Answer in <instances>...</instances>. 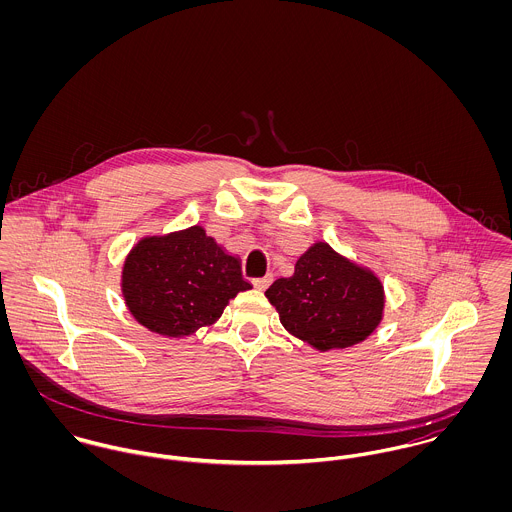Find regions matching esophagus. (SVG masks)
I'll return each instance as SVG.
<instances>
[{
	"label": "esophagus",
	"instance_id": "esophagus-1",
	"mask_svg": "<svg viewBox=\"0 0 512 512\" xmlns=\"http://www.w3.org/2000/svg\"><path fill=\"white\" fill-rule=\"evenodd\" d=\"M252 284H254V288H256V290L264 292V290H266V288L272 284V276H266V278H256Z\"/></svg>",
	"mask_w": 512,
	"mask_h": 512
}]
</instances>
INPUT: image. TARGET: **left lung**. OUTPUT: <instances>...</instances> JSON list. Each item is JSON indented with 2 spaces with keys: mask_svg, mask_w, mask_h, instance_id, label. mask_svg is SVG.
I'll return each instance as SVG.
<instances>
[{
  "mask_svg": "<svg viewBox=\"0 0 512 512\" xmlns=\"http://www.w3.org/2000/svg\"><path fill=\"white\" fill-rule=\"evenodd\" d=\"M284 329L317 351L347 349L374 333L384 313V286L365 266L315 242L290 278L266 290Z\"/></svg>",
  "mask_w": 512,
  "mask_h": 512,
  "instance_id": "1",
  "label": "left lung"
}]
</instances>
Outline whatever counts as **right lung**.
Instances as JSON below:
<instances>
[{
	"label": "right lung",
	"mask_w": 512,
	"mask_h": 512,
	"mask_svg": "<svg viewBox=\"0 0 512 512\" xmlns=\"http://www.w3.org/2000/svg\"><path fill=\"white\" fill-rule=\"evenodd\" d=\"M250 288L240 260L199 224L142 238L122 268V295L134 319L173 339L215 325L228 301Z\"/></svg>",
	"instance_id": "obj_1"
}]
</instances>
